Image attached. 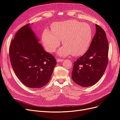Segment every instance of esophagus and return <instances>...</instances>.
<instances>
[{
	"label": "esophagus",
	"mask_w": 120,
	"mask_h": 120,
	"mask_svg": "<svg viewBox=\"0 0 120 120\" xmlns=\"http://www.w3.org/2000/svg\"><path fill=\"white\" fill-rule=\"evenodd\" d=\"M63 60H63V59H56V61H57V62H58V63L61 62V61H63Z\"/></svg>",
	"instance_id": "1"
}]
</instances>
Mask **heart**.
<instances>
[{
	"label": "heart",
	"instance_id": "obj_1",
	"mask_svg": "<svg viewBox=\"0 0 120 120\" xmlns=\"http://www.w3.org/2000/svg\"><path fill=\"white\" fill-rule=\"evenodd\" d=\"M50 27L51 31L45 30L42 35L43 45L48 52H55L60 41L64 45L58 52L61 56L71 53L79 56L89 49L93 38L92 29L89 24L71 19L54 22Z\"/></svg>",
	"mask_w": 120,
	"mask_h": 120
}]
</instances>
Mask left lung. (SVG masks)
Returning <instances> with one entry per match:
<instances>
[{"mask_svg": "<svg viewBox=\"0 0 120 120\" xmlns=\"http://www.w3.org/2000/svg\"><path fill=\"white\" fill-rule=\"evenodd\" d=\"M96 32L89 49L74 62L71 78L83 87L95 85L102 77L108 62L109 43L106 32L96 24Z\"/></svg>", "mask_w": 120, "mask_h": 120, "instance_id": "8db88e82", "label": "left lung"}]
</instances>
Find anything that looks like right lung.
Masks as SVG:
<instances>
[{
  "label": "right lung",
  "instance_id": "add662e5",
  "mask_svg": "<svg viewBox=\"0 0 120 120\" xmlns=\"http://www.w3.org/2000/svg\"><path fill=\"white\" fill-rule=\"evenodd\" d=\"M30 24L20 28L11 42L10 63L16 75L25 86L41 88L49 81L56 64L54 57L45 52Z\"/></svg>",
  "mask_w": 120,
  "mask_h": 120
}]
</instances>
